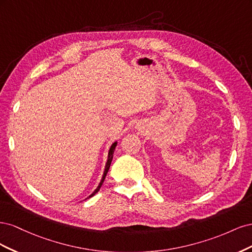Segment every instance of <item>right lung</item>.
<instances>
[{"label": "right lung", "mask_w": 252, "mask_h": 252, "mask_svg": "<svg viewBox=\"0 0 252 252\" xmlns=\"http://www.w3.org/2000/svg\"><path fill=\"white\" fill-rule=\"evenodd\" d=\"M116 146H117V142H114V143L111 145V147H110V149H109V152H108V159H107V163H106V166H105V171H104V174H103V178H102V180H101L100 185L97 186V188L93 192V194H90V195L87 197V199H89V197H91V196H94V195L98 191V190H100V188H101V186H102V184H103V182H104V180H105V178H106V174H107V172H108V170H109V167H110V164H111V161H112L113 152H114V149H116Z\"/></svg>", "instance_id": "add662e5"}]
</instances>
